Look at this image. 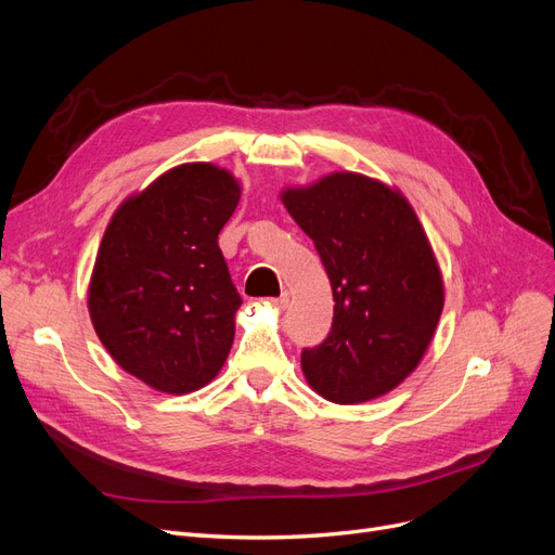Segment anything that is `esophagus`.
<instances>
[{"label": "esophagus", "instance_id": "34e87169", "mask_svg": "<svg viewBox=\"0 0 555 555\" xmlns=\"http://www.w3.org/2000/svg\"><path fill=\"white\" fill-rule=\"evenodd\" d=\"M287 304H289V294H287V292H283L279 299H272V301H270V306H272L274 310H285Z\"/></svg>", "mask_w": 555, "mask_h": 555}]
</instances>
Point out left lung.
Masks as SVG:
<instances>
[{
	"instance_id": "8db88e82",
	"label": "left lung",
	"mask_w": 555,
	"mask_h": 555,
	"mask_svg": "<svg viewBox=\"0 0 555 555\" xmlns=\"http://www.w3.org/2000/svg\"><path fill=\"white\" fill-rule=\"evenodd\" d=\"M279 196L312 238L335 299L327 339L301 354L308 386L341 405L388 395L420 365L444 310V279L413 205L357 171Z\"/></svg>"
}]
</instances>
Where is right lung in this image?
Instances as JSON below:
<instances>
[{
	"label": "right lung",
	"instance_id": "1",
	"mask_svg": "<svg viewBox=\"0 0 555 555\" xmlns=\"http://www.w3.org/2000/svg\"><path fill=\"white\" fill-rule=\"evenodd\" d=\"M238 201L230 169L182 163L127 196L104 230L89 317L122 371L158 392L201 390L225 365L241 297L218 232Z\"/></svg>",
	"mask_w": 555,
	"mask_h": 555
}]
</instances>
